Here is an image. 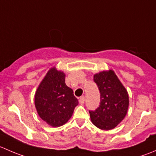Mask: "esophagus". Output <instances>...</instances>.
<instances>
[{
  "label": "esophagus",
  "instance_id": "34e87169",
  "mask_svg": "<svg viewBox=\"0 0 156 156\" xmlns=\"http://www.w3.org/2000/svg\"><path fill=\"white\" fill-rule=\"evenodd\" d=\"M84 100H85V98H84V97H81V98L79 99V100H78V101H79L80 104L83 105L84 103Z\"/></svg>",
  "mask_w": 156,
  "mask_h": 156
}]
</instances>
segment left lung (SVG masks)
Masks as SVG:
<instances>
[{
  "mask_svg": "<svg viewBox=\"0 0 156 156\" xmlns=\"http://www.w3.org/2000/svg\"><path fill=\"white\" fill-rule=\"evenodd\" d=\"M94 81L100 90V103L97 109L89 111L91 122L101 130H112L126 115L129 106L128 94L111 69L95 74Z\"/></svg>",
  "mask_w": 156,
  "mask_h": 156,
  "instance_id": "left-lung-1",
  "label": "left lung"
}]
</instances>
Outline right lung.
Segmentation results:
<instances>
[{
    "instance_id": "1",
    "label": "right lung",
    "mask_w": 156,
    "mask_h": 156,
    "mask_svg": "<svg viewBox=\"0 0 156 156\" xmlns=\"http://www.w3.org/2000/svg\"><path fill=\"white\" fill-rule=\"evenodd\" d=\"M66 75L53 67L37 87L34 105L42 120L52 127L63 125L72 117L78 99L65 83Z\"/></svg>"
}]
</instances>
